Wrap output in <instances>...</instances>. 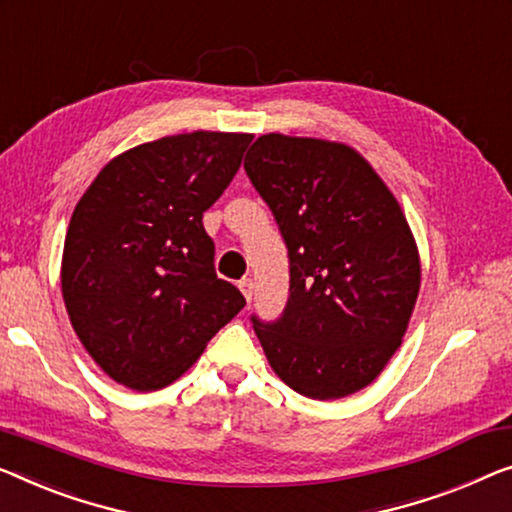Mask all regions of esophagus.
I'll return each instance as SVG.
<instances>
[{
  "instance_id": "obj_1",
  "label": "esophagus",
  "mask_w": 512,
  "mask_h": 512,
  "mask_svg": "<svg viewBox=\"0 0 512 512\" xmlns=\"http://www.w3.org/2000/svg\"><path fill=\"white\" fill-rule=\"evenodd\" d=\"M239 289L243 292V296H246V301L253 299V280H250V278L239 280Z\"/></svg>"
}]
</instances>
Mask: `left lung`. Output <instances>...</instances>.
Here are the masks:
<instances>
[{"label":"left lung","instance_id":"left-lung-1","mask_svg":"<svg viewBox=\"0 0 512 512\" xmlns=\"http://www.w3.org/2000/svg\"><path fill=\"white\" fill-rule=\"evenodd\" d=\"M243 167L289 257L285 310L250 317L271 368L312 400L361 391L400 347L421 285L398 200L345 144L262 135Z\"/></svg>","mask_w":512,"mask_h":512}]
</instances>
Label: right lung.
<instances>
[{
  "instance_id": "1",
  "label": "right lung",
  "mask_w": 512,
  "mask_h": 512,
  "mask_svg": "<svg viewBox=\"0 0 512 512\" xmlns=\"http://www.w3.org/2000/svg\"><path fill=\"white\" fill-rule=\"evenodd\" d=\"M250 140L197 131L140 144L110 160L75 207L61 292L80 342L119 384H172L246 305L216 276L202 216Z\"/></svg>"
}]
</instances>
